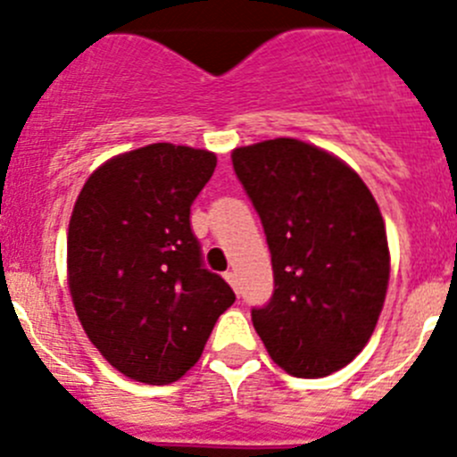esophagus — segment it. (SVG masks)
<instances>
[{"instance_id":"esophagus-1","label":"esophagus","mask_w":457,"mask_h":457,"mask_svg":"<svg viewBox=\"0 0 457 457\" xmlns=\"http://www.w3.org/2000/svg\"><path fill=\"white\" fill-rule=\"evenodd\" d=\"M225 279H228V284H229V287H232L234 291H237V288H238L237 275H234V272H225Z\"/></svg>"}]
</instances>
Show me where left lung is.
<instances>
[{
  "label": "left lung",
  "instance_id": "1",
  "mask_svg": "<svg viewBox=\"0 0 457 457\" xmlns=\"http://www.w3.org/2000/svg\"><path fill=\"white\" fill-rule=\"evenodd\" d=\"M266 232L275 291L253 325L279 368L329 377L368 345L390 279L386 223L356 170L300 139L232 153Z\"/></svg>",
  "mask_w": 457,
  "mask_h": 457
}]
</instances>
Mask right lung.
Here are the masks:
<instances>
[{"label": "right lung", "mask_w": 457, "mask_h": 457, "mask_svg": "<svg viewBox=\"0 0 457 457\" xmlns=\"http://www.w3.org/2000/svg\"><path fill=\"white\" fill-rule=\"evenodd\" d=\"M214 169V153L148 144L94 170L71 212L76 315L101 356L135 381H178L237 300L204 268L189 220Z\"/></svg>", "instance_id": "add662e5"}]
</instances>
